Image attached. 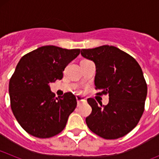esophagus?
Returning a JSON list of instances; mask_svg holds the SVG:
<instances>
[{
    "instance_id": "1",
    "label": "esophagus",
    "mask_w": 159,
    "mask_h": 159,
    "mask_svg": "<svg viewBox=\"0 0 159 159\" xmlns=\"http://www.w3.org/2000/svg\"><path fill=\"white\" fill-rule=\"evenodd\" d=\"M75 98H76L77 105H78V106H80L82 102H86V99H84V98L83 96H81V95H77L76 96H75Z\"/></svg>"
}]
</instances>
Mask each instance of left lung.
Instances as JSON below:
<instances>
[{"instance_id": "left-lung-1", "label": "left lung", "mask_w": 159, "mask_h": 159, "mask_svg": "<svg viewBox=\"0 0 159 159\" xmlns=\"http://www.w3.org/2000/svg\"><path fill=\"white\" fill-rule=\"evenodd\" d=\"M81 55L95 64V85L98 95H109V102L99 106L88 99L92 111L86 118L88 128L106 139L128 134L144 111L147 86L141 67L132 57L114 46L82 49Z\"/></svg>"}]
</instances>
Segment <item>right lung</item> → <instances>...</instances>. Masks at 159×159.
Returning <instances> with one entry per match:
<instances>
[{
	"instance_id": "add662e5",
	"label": "right lung",
	"mask_w": 159,
	"mask_h": 159,
	"mask_svg": "<svg viewBox=\"0 0 159 159\" xmlns=\"http://www.w3.org/2000/svg\"><path fill=\"white\" fill-rule=\"evenodd\" d=\"M80 49L43 46L25 55L8 84L11 108L22 128L40 139L57 135L64 129L76 107L71 92L57 98L50 83L63 78V71Z\"/></svg>"
}]
</instances>
